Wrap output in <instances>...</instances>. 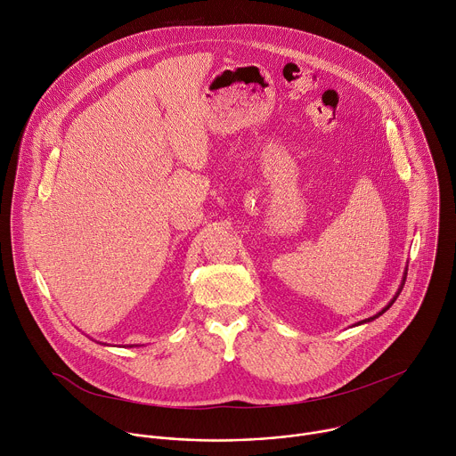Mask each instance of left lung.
<instances>
[{"label":"left lung","mask_w":456,"mask_h":456,"mask_svg":"<svg viewBox=\"0 0 456 456\" xmlns=\"http://www.w3.org/2000/svg\"><path fill=\"white\" fill-rule=\"evenodd\" d=\"M406 274H408V267H406V271H404V276H403V281H401V287H399V290H397V292H395V296H394V299H392V301H389V303H387V305H386V306H384V308H382V310H380V312H377V314H375V315H371V317H368V319H362V321H359V322H355V327H359V324H362V322H370V321H373V319H377V317H379V315H382V314H384V312H386V310H387V308H389V306H392V305H394V303H395V299H397V297H399V294H401V290H403V287H404V281H406Z\"/></svg>","instance_id":"1"}]
</instances>
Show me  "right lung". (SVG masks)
<instances>
[{"label":"right lung","instance_id":"obj_1","mask_svg":"<svg viewBox=\"0 0 456 456\" xmlns=\"http://www.w3.org/2000/svg\"><path fill=\"white\" fill-rule=\"evenodd\" d=\"M134 346H139V345H129V348H134Z\"/></svg>","mask_w":456,"mask_h":456}]
</instances>
